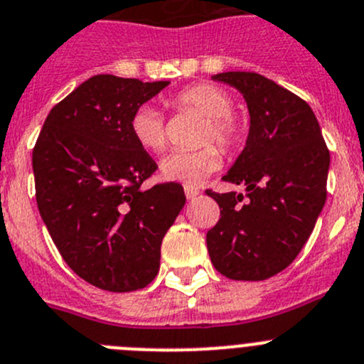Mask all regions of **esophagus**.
Wrapping results in <instances>:
<instances>
[{
	"instance_id": "esophagus-1",
	"label": "esophagus",
	"mask_w": 364,
	"mask_h": 364,
	"mask_svg": "<svg viewBox=\"0 0 364 364\" xmlns=\"http://www.w3.org/2000/svg\"><path fill=\"white\" fill-rule=\"evenodd\" d=\"M186 199H196L199 196V188L196 185H185Z\"/></svg>"
}]
</instances>
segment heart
I'll use <instances>...</instances> for the list:
<instances>
[{"label": "heart", "instance_id": "b5f03b06", "mask_svg": "<svg viewBox=\"0 0 364 364\" xmlns=\"http://www.w3.org/2000/svg\"><path fill=\"white\" fill-rule=\"evenodd\" d=\"M165 104L181 113H198L205 118L198 138L203 147L171 152L161 159L159 171L168 181L201 183L220 166V151L213 144L224 152H235L242 145L246 129L242 120L232 113L233 100L223 87L208 82L193 84L165 98ZM129 129L136 144L149 152H161L168 144L165 120L151 105H140L132 113Z\"/></svg>", "mask_w": 364, "mask_h": 364}]
</instances>
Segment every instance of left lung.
Wrapping results in <instances>:
<instances>
[{"label": "left lung", "mask_w": 364, "mask_h": 364, "mask_svg": "<svg viewBox=\"0 0 364 364\" xmlns=\"http://www.w3.org/2000/svg\"><path fill=\"white\" fill-rule=\"evenodd\" d=\"M213 79L237 87L250 109L246 147L224 181L247 193L206 190L220 219L206 233L213 267L232 280H266L289 266L327 199V144L307 102L253 71Z\"/></svg>", "instance_id": "obj_1"}]
</instances>
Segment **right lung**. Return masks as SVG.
<instances>
[{
	"label": "right lung",
	"mask_w": 364,
	"mask_h": 364,
	"mask_svg": "<svg viewBox=\"0 0 364 364\" xmlns=\"http://www.w3.org/2000/svg\"><path fill=\"white\" fill-rule=\"evenodd\" d=\"M166 80L95 75L44 120L32 152L37 208L64 262L98 289H144L185 206L179 183L141 188L158 165L129 122Z\"/></svg>",
	"instance_id": "right-lung-1"
}]
</instances>
